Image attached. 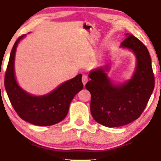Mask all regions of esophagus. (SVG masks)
<instances>
[{
    "label": "esophagus",
    "instance_id": "obj_1",
    "mask_svg": "<svg viewBox=\"0 0 161 161\" xmlns=\"http://www.w3.org/2000/svg\"><path fill=\"white\" fill-rule=\"evenodd\" d=\"M81 80H82V82H83V84H84V85L86 84L87 81H88V78L87 77V75L84 74L82 75V78H81Z\"/></svg>",
    "mask_w": 161,
    "mask_h": 161
}]
</instances>
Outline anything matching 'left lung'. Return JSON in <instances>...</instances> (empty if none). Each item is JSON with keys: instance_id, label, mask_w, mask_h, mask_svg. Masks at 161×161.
Masks as SVG:
<instances>
[{"instance_id": "8db88e82", "label": "left lung", "mask_w": 161, "mask_h": 161, "mask_svg": "<svg viewBox=\"0 0 161 161\" xmlns=\"http://www.w3.org/2000/svg\"><path fill=\"white\" fill-rule=\"evenodd\" d=\"M121 46L131 50L137 66L131 80L113 85L105 70L97 68L89 74L86 84L91 95V113L94 119L107 127L126 125L138 119L145 110L154 88L152 60L147 47L138 39L126 34Z\"/></svg>"}]
</instances>
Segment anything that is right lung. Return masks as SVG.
I'll return each mask as SVG.
<instances>
[{
  "label": "right lung",
  "mask_w": 161,
  "mask_h": 161,
  "mask_svg": "<svg viewBox=\"0 0 161 161\" xmlns=\"http://www.w3.org/2000/svg\"><path fill=\"white\" fill-rule=\"evenodd\" d=\"M14 44L5 75V87L16 114L23 120L38 126H50L66 117L75 95L83 88L81 74L63 83L52 93L36 97L26 93L17 84L14 76V56L19 41Z\"/></svg>",
  "instance_id": "1"
}]
</instances>
